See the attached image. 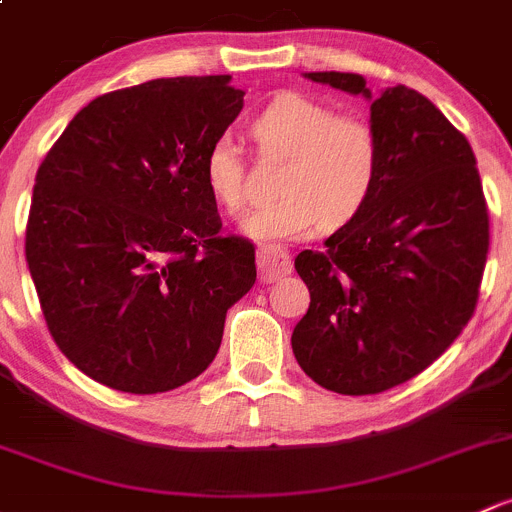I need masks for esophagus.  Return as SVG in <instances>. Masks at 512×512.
Instances as JSON below:
<instances>
[{
	"label": "esophagus",
	"instance_id": "1",
	"mask_svg": "<svg viewBox=\"0 0 512 512\" xmlns=\"http://www.w3.org/2000/svg\"><path fill=\"white\" fill-rule=\"evenodd\" d=\"M258 276H261L263 283H273L278 278L288 276L293 268L291 263V254L281 246H261L258 249Z\"/></svg>",
	"mask_w": 512,
	"mask_h": 512
}]
</instances>
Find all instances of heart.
I'll use <instances>...</instances> for the list:
<instances>
[{
    "label": "heart",
    "instance_id": "obj_1",
    "mask_svg": "<svg viewBox=\"0 0 512 512\" xmlns=\"http://www.w3.org/2000/svg\"><path fill=\"white\" fill-rule=\"evenodd\" d=\"M263 157H286L276 204L244 219L241 231L256 241H293L315 229L350 224L372 199L382 170V145L365 115L335 113L300 93H281L251 125ZM204 182L224 212L246 207V167L231 138L209 147Z\"/></svg>",
    "mask_w": 512,
    "mask_h": 512
}]
</instances>
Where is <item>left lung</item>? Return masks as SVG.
I'll return each mask as SVG.
<instances>
[{
  "label": "left lung",
  "instance_id": "1",
  "mask_svg": "<svg viewBox=\"0 0 512 512\" xmlns=\"http://www.w3.org/2000/svg\"><path fill=\"white\" fill-rule=\"evenodd\" d=\"M372 100L382 170L367 207L295 271L310 308L291 345L337 394H379L424 372L461 335L488 256V207L468 140L429 98L394 86L372 98L357 73H305Z\"/></svg>",
  "mask_w": 512,
  "mask_h": 512
}]
</instances>
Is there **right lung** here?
I'll use <instances>...</instances> for the list:
<instances>
[{
  "mask_svg": "<svg viewBox=\"0 0 512 512\" xmlns=\"http://www.w3.org/2000/svg\"><path fill=\"white\" fill-rule=\"evenodd\" d=\"M229 76L157 78L78 110L36 172L26 263L46 325L83 374L130 394L199 377L256 283L221 234L204 160L244 108Z\"/></svg>",
  "mask_w": 512,
  "mask_h": 512,
  "instance_id": "1",
  "label": "right lung"
}]
</instances>
